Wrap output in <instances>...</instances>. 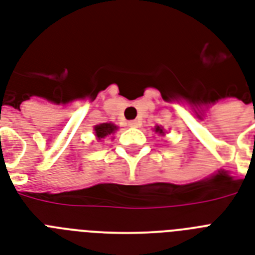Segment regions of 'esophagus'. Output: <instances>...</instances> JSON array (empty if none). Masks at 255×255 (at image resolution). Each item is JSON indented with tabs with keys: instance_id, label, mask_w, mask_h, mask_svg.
<instances>
[{
	"instance_id": "obj_1",
	"label": "esophagus",
	"mask_w": 255,
	"mask_h": 255,
	"mask_svg": "<svg viewBox=\"0 0 255 255\" xmlns=\"http://www.w3.org/2000/svg\"><path fill=\"white\" fill-rule=\"evenodd\" d=\"M128 127H133V128L140 127V122H138V121H129V122H128Z\"/></svg>"
}]
</instances>
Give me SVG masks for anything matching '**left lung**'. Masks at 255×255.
Returning <instances> with one entry per match:
<instances>
[{
  "label": "left lung",
  "mask_w": 255,
  "mask_h": 255,
  "mask_svg": "<svg viewBox=\"0 0 255 255\" xmlns=\"http://www.w3.org/2000/svg\"><path fill=\"white\" fill-rule=\"evenodd\" d=\"M156 132H158L160 134H163V131H162V128H161V127H156Z\"/></svg>",
  "instance_id": "obj_1"
}]
</instances>
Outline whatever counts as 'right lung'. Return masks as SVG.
Masks as SVG:
<instances>
[{
	"label": "right lung",
	"instance_id": "obj_1",
	"mask_svg": "<svg viewBox=\"0 0 255 255\" xmlns=\"http://www.w3.org/2000/svg\"><path fill=\"white\" fill-rule=\"evenodd\" d=\"M95 131V136L101 140V138H105L109 134L114 133V132L117 131V126H114L111 123H102L99 124V126H95L94 127Z\"/></svg>",
	"mask_w": 255,
	"mask_h": 255
}]
</instances>
